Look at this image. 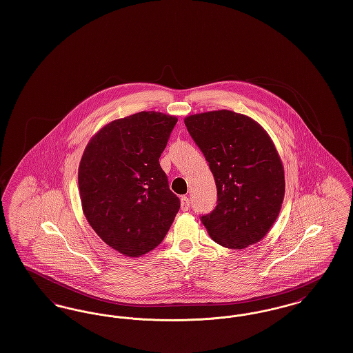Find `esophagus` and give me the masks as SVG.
Returning a JSON list of instances; mask_svg holds the SVG:
<instances>
[{
    "mask_svg": "<svg viewBox=\"0 0 353 353\" xmlns=\"http://www.w3.org/2000/svg\"><path fill=\"white\" fill-rule=\"evenodd\" d=\"M189 206H190V203H189V199H188L186 196L181 197V210H183V212L189 210Z\"/></svg>",
    "mask_w": 353,
    "mask_h": 353,
    "instance_id": "1",
    "label": "esophagus"
}]
</instances>
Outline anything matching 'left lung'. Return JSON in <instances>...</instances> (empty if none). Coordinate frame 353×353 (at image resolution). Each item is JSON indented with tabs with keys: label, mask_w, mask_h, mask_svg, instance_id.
Wrapping results in <instances>:
<instances>
[{
	"label": "left lung",
	"mask_w": 353,
	"mask_h": 353,
	"mask_svg": "<svg viewBox=\"0 0 353 353\" xmlns=\"http://www.w3.org/2000/svg\"><path fill=\"white\" fill-rule=\"evenodd\" d=\"M217 186V206L201 216L214 242L245 249L276 221L285 197V170L268 132L252 119L221 110L185 118Z\"/></svg>",
	"instance_id": "left-lung-1"
}]
</instances>
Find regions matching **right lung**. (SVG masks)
<instances>
[{"instance_id": "obj_1", "label": "right lung", "mask_w": 353, "mask_h": 353, "mask_svg": "<svg viewBox=\"0 0 353 353\" xmlns=\"http://www.w3.org/2000/svg\"><path fill=\"white\" fill-rule=\"evenodd\" d=\"M176 123L161 112H137L104 125L84 150L78 172L84 216L123 255L159 246L180 209L159 161Z\"/></svg>"}]
</instances>
